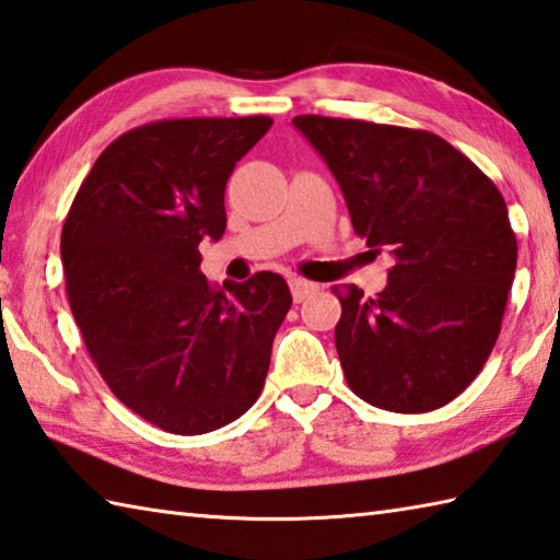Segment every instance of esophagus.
<instances>
[{"mask_svg":"<svg viewBox=\"0 0 560 560\" xmlns=\"http://www.w3.org/2000/svg\"><path fill=\"white\" fill-rule=\"evenodd\" d=\"M290 290H292V298H294V302H304L310 298V294H314L316 290V284L314 282H310V280H302V278H290Z\"/></svg>","mask_w":560,"mask_h":560,"instance_id":"1","label":"esophagus"}]
</instances>
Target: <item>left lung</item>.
Listing matches in <instances>:
<instances>
[{
	"label": "left lung",
	"instance_id": "left-lung-1",
	"mask_svg": "<svg viewBox=\"0 0 560 560\" xmlns=\"http://www.w3.org/2000/svg\"><path fill=\"white\" fill-rule=\"evenodd\" d=\"M292 124L339 180L355 234L395 256L377 298L334 288L348 387L402 415L448 405L482 371L508 307L516 236L504 197L436 133L319 114Z\"/></svg>",
	"mask_w": 560,
	"mask_h": 560
}]
</instances>
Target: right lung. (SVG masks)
I'll use <instances>...</instances> for the list:
<instances>
[{"mask_svg": "<svg viewBox=\"0 0 560 560\" xmlns=\"http://www.w3.org/2000/svg\"><path fill=\"white\" fill-rule=\"evenodd\" d=\"M270 126L258 114L136 126L102 151L62 224L66 290L92 363L171 434L246 415L290 312L276 272L219 288L199 270V241L226 231V180Z\"/></svg>", "mask_w": 560, "mask_h": 560, "instance_id": "1", "label": "right lung"}]
</instances>
